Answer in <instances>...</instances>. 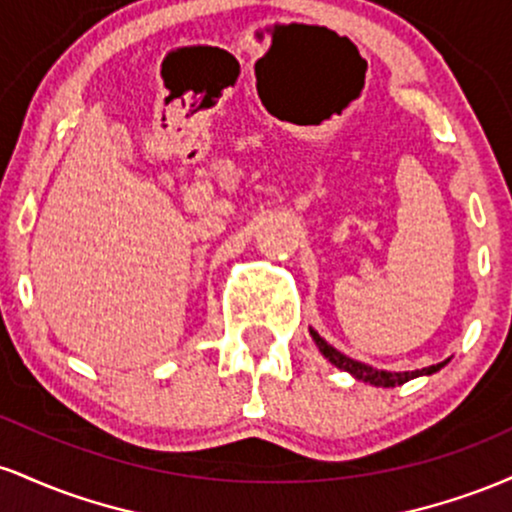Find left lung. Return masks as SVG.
<instances>
[{"label": "left lung", "mask_w": 512, "mask_h": 512, "mask_svg": "<svg viewBox=\"0 0 512 512\" xmlns=\"http://www.w3.org/2000/svg\"><path fill=\"white\" fill-rule=\"evenodd\" d=\"M310 337H313V342H315L317 349H320V354L325 356L327 361L332 363V366H337L339 370H346V373H351L356 380H361V383H370L375 387H397V385L409 383V380L419 378V375H433V373H438V370L450 361V358H448V361H440V363H436V366L395 373V370H380V368L368 366V363L354 361V358H349L346 354H342V351L334 349L332 344H327L325 339H322L320 334L313 330V327H310Z\"/></svg>", "instance_id": "left-lung-1"}]
</instances>
